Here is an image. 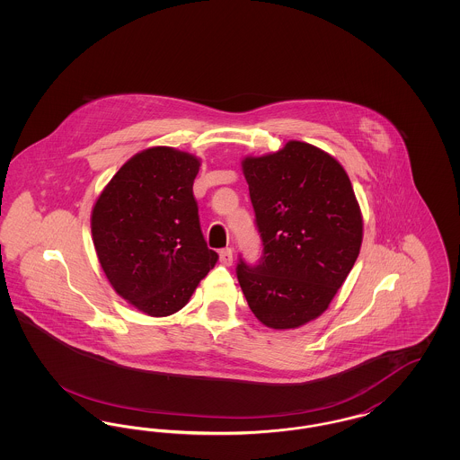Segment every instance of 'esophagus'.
Segmentation results:
<instances>
[{"mask_svg":"<svg viewBox=\"0 0 460 460\" xmlns=\"http://www.w3.org/2000/svg\"><path fill=\"white\" fill-rule=\"evenodd\" d=\"M219 259L222 265H231V263H233V250H231V248L220 250Z\"/></svg>","mask_w":460,"mask_h":460,"instance_id":"obj_1","label":"esophagus"}]
</instances>
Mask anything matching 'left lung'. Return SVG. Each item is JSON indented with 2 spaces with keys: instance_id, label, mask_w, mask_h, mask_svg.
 <instances>
[{
  "instance_id": "obj_1",
  "label": "left lung",
  "mask_w": 460,
  "mask_h": 460,
  "mask_svg": "<svg viewBox=\"0 0 460 460\" xmlns=\"http://www.w3.org/2000/svg\"><path fill=\"white\" fill-rule=\"evenodd\" d=\"M262 257H240L238 281L267 328L304 326L328 308L362 244L350 179L331 155L302 141L243 160Z\"/></svg>"
}]
</instances>
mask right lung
Instances as JSON below:
<instances>
[{"label":"right lung","mask_w":460,"mask_h":460,"mask_svg":"<svg viewBox=\"0 0 460 460\" xmlns=\"http://www.w3.org/2000/svg\"><path fill=\"white\" fill-rule=\"evenodd\" d=\"M198 171L193 155L148 148L119 169L93 207V243L110 285L154 317L186 305L219 259L199 227Z\"/></svg>","instance_id":"1"}]
</instances>
